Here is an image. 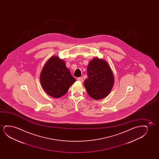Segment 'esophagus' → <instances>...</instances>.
I'll return each mask as SVG.
<instances>
[{"instance_id": "34e87169", "label": "esophagus", "mask_w": 159, "mask_h": 159, "mask_svg": "<svg viewBox=\"0 0 159 159\" xmlns=\"http://www.w3.org/2000/svg\"><path fill=\"white\" fill-rule=\"evenodd\" d=\"M77 80H78V81H80V82H81V83L83 82V80H83V77H79V78H77Z\"/></svg>"}]
</instances>
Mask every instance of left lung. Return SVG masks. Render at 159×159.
I'll return each instance as SVG.
<instances>
[{
  "instance_id": "obj_1",
  "label": "left lung",
  "mask_w": 159,
  "mask_h": 159,
  "mask_svg": "<svg viewBox=\"0 0 159 159\" xmlns=\"http://www.w3.org/2000/svg\"><path fill=\"white\" fill-rule=\"evenodd\" d=\"M87 78L84 85L89 96L95 100L107 97L114 84V76L106 61L94 58L87 67Z\"/></svg>"
}]
</instances>
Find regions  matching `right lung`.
I'll list each match as a JSON object with an SVG mask.
<instances>
[{"instance_id":"right-lung-1","label":"right lung","mask_w":159,"mask_h":159,"mask_svg":"<svg viewBox=\"0 0 159 159\" xmlns=\"http://www.w3.org/2000/svg\"><path fill=\"white\" fill-rule=\"evenodd\" d=\"M75 81L65 62L57 57H52L47 62L40 75V82L44 90L54 98L65 94Z\"/></svg>"}]
</instances>
